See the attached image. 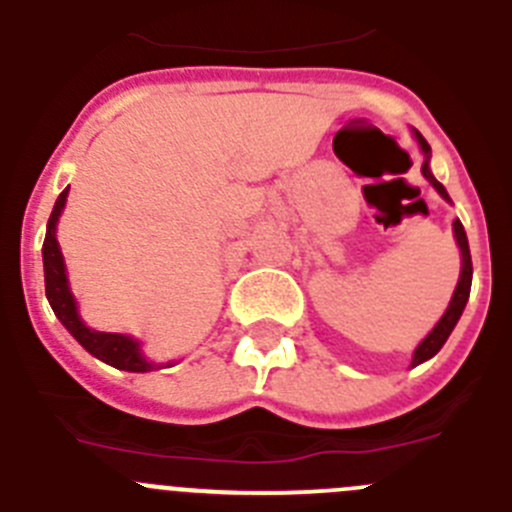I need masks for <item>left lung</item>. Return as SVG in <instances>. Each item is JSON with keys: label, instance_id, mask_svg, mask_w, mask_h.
Here are the masks:
<instances>
[{"label": "left lung", "instance_id": "left-lung-1", "mask_svg": "<svg viewBox=\"0 0 512 512\" xmlns=\"http://www.w3.org/2000/svg\"><path fill=\"white\" fill-rule=\"evenodd\" d=\"M416 139H419L421 149H424V154H426V157H429L431 149H429V144H426V139L421 137L419 131H416ZM421 172H424V177L431 182V185L437 187L439 195H442L444 200H449V195H447V190H444L442 182H439L437 177L431 175L429 159H426V162H424V167H421ZM454 236H457L459 251H462V274H459V284H457V289H454V297H452V302H449V307H447V312H444L442 320L437 322V327H434V330H431L429 335H426V340L421 342L419 348H416L414 363H411V365L424 363V360L434 358V355H437L439 350H442V345H444V342H447V337L452 335L454 325H457L459 317H462L464 304H467V299H470V287H472V256H470V243H467V233H464V225L459 223V220H454Z\"/></svg>", "mask_w": 512, "mask_h": 512}]
</instances>
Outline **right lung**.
<instances>
[{"instance_id":"right-lung-1","label":"right lung","mask_w":512,"mask_h":512,"mask_svg":"<svg viewBox=\"0 0 512 512\" xmlns=\"http://www.w3.org/2000/svg\"><path fill=\"white\" fill-rule=\"evenodd\" d=\"M65 198H68V187L60 192V198L55 200V208L48 220V233H45V243H42V266H45V294L53 307L55 317L65 325V330L81 342L83 348L91 355H96L103 363L114 365L119 370H131V373H147V370L157 368L149 363L139 350V342L131 340L126 335H116V332H96L86 327L78 317L75 309L73 294L68 289V279H65V264L63 253H60L58 238H55V225H58L60 213L65 208Z\"/></svg>"}]
</instances>
